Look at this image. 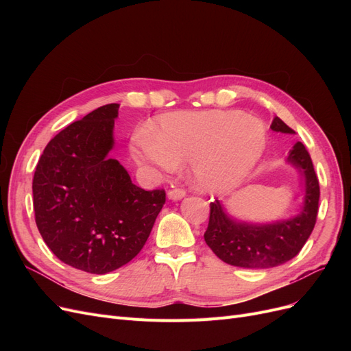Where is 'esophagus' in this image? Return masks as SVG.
I'll list each match as a JSON object with an SVG mask.
<instances>
[{"mask_svg": "<svg viewBox=\"0 0 351 351\" xmlns=\"http://www.w3.org/2000/svg\"><path fill=\"white\" fill-rule=\"evenodd\" d=\"M184 196H186V190H183V189L174 187L171 190H168V199H171V200H180Z\"/></svg>", "mask_w": 351, "mask_h": 351, "instance_id": "esophagus-1", "label": "esophagus"}]
</instances>
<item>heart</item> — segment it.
Wrapping results in <instances>:
<instances>
[{"label":"heart","mask_w":351,"mask_h":351,"mask_svg":"<svg viewBox=\"0 0 351 351\" xmlns=\"http://www.w3.org/2000/svg\"><path fill=\"white\" fill-rule=\"evenodd\" d=\"M267 147L265 125L239 111H177L159 117L154 132L133 136L136 161L164 171L190 162L193 182L208 192L239 184L259 162Z\"/></svg>","instance_id":"b5f03b06"}]
</instances>
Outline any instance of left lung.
<instances>
[{
  "mask_svg": "<svg viewBox=\"0 0 351 351\" xmlns=\"http://www.w3.org/2000/svg\"><path fill=\"white\" fill-rule=\"evenodd\" d=\"M271 129L294 133L280 117H274ZM289 161L304 176V205L297 217L274 224H246L230 218L218 200L210 202L209 224L204 237L221 261L232 267L263 269L278 267L302 250L316 224L319 180L302 142L294 143Z\"/></svg>",
  "mask_w": 351,
  "mask_h": 351,
  "instance_id": "1",
  "label": "left lung"
}]
</instances>
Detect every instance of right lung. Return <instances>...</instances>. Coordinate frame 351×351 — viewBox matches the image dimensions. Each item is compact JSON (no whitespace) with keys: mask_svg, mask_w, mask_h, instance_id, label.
<instances>
[{"mask_svg":"<svg viewBox=\"0 0 351 351\" xmlns=\"http://www.w3.org/2000/svg\"><path fill=\"white\" fill-rule=\"evenodd\" d=\"M119 104L84 115L52 137L32 190L42 239L70 267L107 274L142 250L165 204V190H143L108 156Z\"/></svg>","mask_w":351,"mask_h":351,"instance_id":"obj_1","label":"right lung"}]
</instances>
